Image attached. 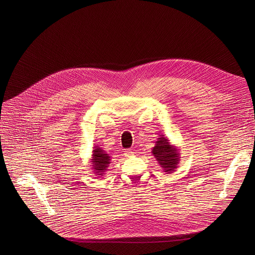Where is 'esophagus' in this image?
<instances>
[{"mask_svg":"<svg viewBox=\"0 0 255 255\" xmlns=\"http://www.w3.org/2000/svg\"><path fill=\"white\" fill-rule=\"evenodd\" d=\"M132 155H133V152H132V150L128 149V150H126V151H125V156L129 157V156H132Z\"/></svg>","mask_w":255,"mask_h":255,"instance_id":"1","label":"esophagus"}]
</instances>
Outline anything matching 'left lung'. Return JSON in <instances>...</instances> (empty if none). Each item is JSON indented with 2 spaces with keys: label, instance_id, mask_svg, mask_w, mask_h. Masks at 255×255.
<instances>
[{
  "label": "left lung",
  "instance_id": "1",
  "mask_svg": "<svg viewBox=\"0 0 255 255\" xmlns=\"http://www.w3.org/2000/svg\"><path fill=\"white\" fill-rule=\"evenodd\" d=\"M152 153L164 172L173 173L178 168L181 153L175 145L170 143L167 137L162 134L159 135L155 141Z\"/></svg>",
  "mask_w": 255,
  "mask_h": 255
}]
</instances>
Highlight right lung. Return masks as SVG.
I'll list each match as a JSON object with an SVG mask.
<instances>
[{
    "label": "right lung",
    "instance_id": "add662e5",
    "mask_svg": "<svg viewBox=\"0 0 255 255\" xmlns=\"http://www.w3.org/2000/svg\"><path fill=\"white\" fill-rule=\"evenodd\" d=\"M93 154L91 158V166L93 169V173H95L99 177H103L109 164L111 163L110 156L107 153H105L101 147L95 146L93 147Z\"/></svg>",
    "mask_w": 255,
    "mask_h": 255
}]
</instances>
